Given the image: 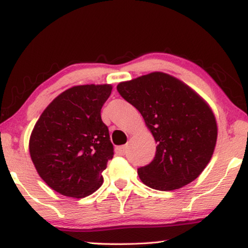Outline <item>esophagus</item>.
Segmentation results:
<instances>
[{
  "mask_svg": "<svg viewBox=\"0 0 248 248\" xmlns=\"http://www.w3.org/2000/svg\"><path fill=\"white\" fill-rule=\"evenodd\" d=\"M117 153H118L119 155H124L125 152H127V146L125 145H121V146H118V148L116 149Z\"/></svg>",
  "mask_w": 248,
  "mask_h": 248,
  "instance_id": "esophagus-1",
  "label": "esophagus"
}]
</instances>
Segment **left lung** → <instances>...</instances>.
<instances>
[{
    "label": "left lung",
    "instance_id": "8db88e82",
    "mask_svg": "<svg viewBox=\"0 0 248 248\" xmlns=\"http://www.w3.org/2000/svg\"><path fill=\"white\" fill-rule=\"evenodd\" d=\"M117 91L141 112L156 153L138 174L153 189L169 191L202 173L215 151L217 128L207 103L189 86L162 72L118 84Z\"/></svg>",
    "mask_w": 248,
    "mask_h": 248
}]
</instances>
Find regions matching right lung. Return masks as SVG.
<instances>
[{"mask_svg":"<svg viewBox=\"0 0 248 248\" xmlns=\"http://www.w3.org/2000/svg\"><path fill=\"white\" fill-rule=\"evenodd\" d=\"M111 85H79L50 103L37 121L29 152L45 183L59 194L84 198L103 184V170L114 156L100 110Z\"/></svg>","mask_w":248,"mask_h":248,"instance_id":"right-lung-1","label":"right lung"}]
</instances>
